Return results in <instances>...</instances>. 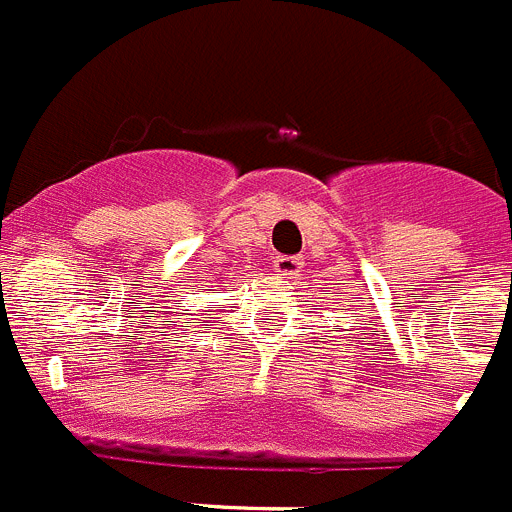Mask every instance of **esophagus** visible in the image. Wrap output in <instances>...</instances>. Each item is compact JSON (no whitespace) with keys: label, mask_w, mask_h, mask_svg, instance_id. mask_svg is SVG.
<instances>
[{"label":"esophagus","mask_w":512,"mask_h":512,"mask_svg":"<svg viewBox=\"0 0 512 512\" xmlns=\"http://www.w3.org/2000/svg\"><path fill=\"white\" fill-rule=\"evenodd\" d=\"M274 269L279 271L281 276H289V279H292V276H297L299 269H302V259H299V256H276Z\"/></svg>","instance_id":"obj_1"}]
</instances>
